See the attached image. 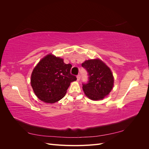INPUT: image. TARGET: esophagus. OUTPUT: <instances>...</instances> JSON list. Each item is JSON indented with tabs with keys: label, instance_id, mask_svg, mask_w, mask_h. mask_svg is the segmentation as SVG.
<instances>
[{
	"label": "esophagus",
	"instance_id": "34e87169",
	"mask_svg": "<svg viewBox=\"0 0 149 149\" xmlns=\"http://www.w3.org/2000/svg\"><path fill=\"white\" fill-rule=\"evenodd\" d=\"M76 78H77V80H78V81H79V80H80V78H81L80 74H78L77 76H76Z\"/></svg>",
	"mask_w": 149,
	"mask_h": 149
}]
</instances>
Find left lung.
Instances as JSON below:
<instances>
[{"label": "left lung", "mask_w": 149, "mask_h": 149, "mask_svg": "<svg viewBox=\"0 0 149 149\" xmlns=\"http://www.w3.org/2000/svg\"><path fill=\"white\" fill-rule=\"evenodd\" d=\"M81 66L88 73V81L82 84L86 96L94 101L102 100L113 88L114 78L110 68L99 59L86 60Z\"/></svg>", "instance_id": "8db88e82"}]
</instances>
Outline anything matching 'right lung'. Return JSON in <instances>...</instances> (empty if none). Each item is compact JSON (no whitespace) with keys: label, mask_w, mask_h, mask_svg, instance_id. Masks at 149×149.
Wrapping results in <instances>:
<instances>
[{"label":"right lung","mask_w":149,"mask_h":149,"mask_svg":"<svg viewBox=\"0 0 149 149\" xmlns=\"http://www.w3.org/2000/svg\"><path fill=\"white\" fill-rule=\"evenodd\" d=\"M71 67V64H65L61 58L50 54L43 58L31 76V85L36 96L47 103L61 100L71 82L76 80L70 73Z\"/></svg>","instance_id":"add662e5"}]
</instances>
